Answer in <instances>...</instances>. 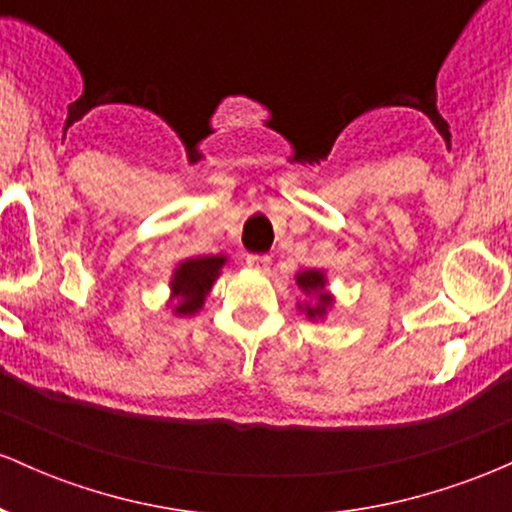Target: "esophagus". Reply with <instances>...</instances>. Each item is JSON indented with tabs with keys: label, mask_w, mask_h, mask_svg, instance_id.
I'll use <instances>...</instances> for the list:
<instances>
[{
	"label": "esophagus",
	"mask_w": 512,
	"mask_h": 512,
	"mask_svg": "<svg viewBox=\"0 0 512 512\" xmlns=\"http://www.w3.org/2000/svg\"><path fill=\"white\" fill-rule=\"evenodd\" d=\"M245 262H248V267L252 269H267L269 267V255H248L245 257Z\"/></svg>",
	"instance_id": "esophagus-1"
}]
</instances>
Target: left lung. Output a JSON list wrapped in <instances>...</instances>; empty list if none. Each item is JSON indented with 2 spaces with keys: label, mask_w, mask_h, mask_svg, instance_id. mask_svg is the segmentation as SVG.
I'll list each match as a JSON object with an SVG mask.
<instances>
[{
  "label": "left lung",
  "mask_w": 512,
  "mask_h": 512,
  "mask_svg": "<svg viewBox=\"0 0 512 512\" xmlns=\"http://www.w3.org/2000/svg\"><path fill=\"white\" fill-rule=\"evenodd\" d=\"M296 284L301 286V289H303L305 293L315 291L317 296H320V305H315V308H305V310H308V315H310V317L322 315V310H325V305L330 303V298H327L325 293H322V289H325V279H322V274H320V272H313V269H310V272H303V274L296 276Z\"/></svg>",
  "instance_id": "obj_1"
}]
</instances>
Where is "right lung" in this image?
Masks as SVG:
<instances>
[{
	"mask_svg": "<svg viewBox=\"0 0 512 512\" xmlns=\"http://www.w3.org/2000/svg\"><path fill=\"white\" fill-rule=\"evenodd\" d=\"M223 264V257H195V260L182 262L178 272L173 276V291L180 296V305L175 310L182 315H192L202 308L204 296L219 276V269Z\"/></svg>",
	"mask_w": 512,
	"mask_h": 512,
	"instance_id": "obj_1",
	"label": "right lung"
}]
</instances>
